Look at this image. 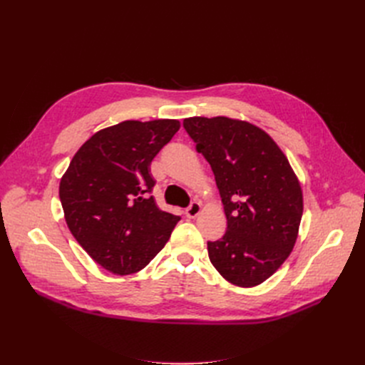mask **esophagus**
<instances>
[{"mask_svg":"<svg viewBox=\"0 0 365 365\" xmlns=\"http://www.w3.org/2000/svg\"><path fill=\"white\" fill-rule=\"evenodd\" d=\"M202 212V205H201V202H192L190 205H189V208H185V216L187 217H196L197 215H200Z\"/></svg>","mask_w":365,"mask_h":365,"instance_id":"obj_1","label":"esophagus"}]
</instances>
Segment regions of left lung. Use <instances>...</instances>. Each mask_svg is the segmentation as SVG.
<instances>
[{"label": "left lung", "mask_w": 365, "mask_h": 365, "mask_svg": "<svg viewBox=\"0 0 365 365\" xmlns=\"http://www.w3.org/2000/svg\"><path fill=\"white\" fill-rule=\"evenodd\" d=\"M187 134L212 165L227 231L208 242V257L240 288L263 283L289 257L303 215L300 181L282 149L250 121L189 117Z\"/></svg>", "instance_id": "8db88e82"}]
</instances>
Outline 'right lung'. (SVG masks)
I'll return each instance as SVG.
<instances>
[{"label":"right lung","mask_w":365,"mask_h":365,"mask_svg":"<svg viewBox=\"0 0 365 365\" xmlns=\"http://www.w3.org/2000/svg\"><path fill=\"white\" fill-rule=\"evenodd\" d=\"M178 120H126L105 128L76 152L59 184L74 239L117 275L143 269L181 219L158 208L150 163L180 129Z\"/></svg>","instance_id":"1"}]
</instances>
